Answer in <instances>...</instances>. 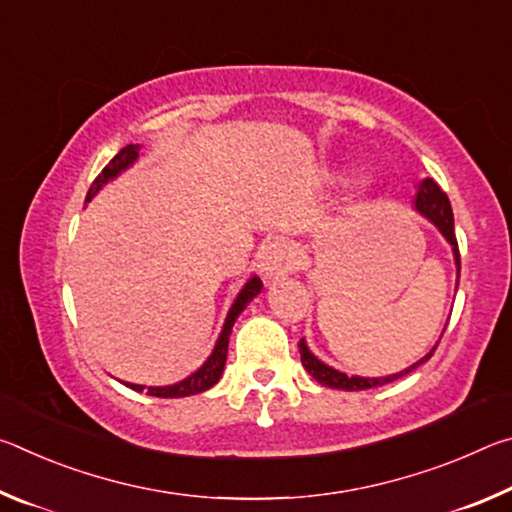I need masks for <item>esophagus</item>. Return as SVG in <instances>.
Listing matches in <instances>:
<instances>
[{"label": "esophagus", "mask_w": 512, "mask_h": 512, "mask_svg": "<svg viewBox=\"0 0 512 512\" xmlns=\"http://www.w3.org/2000/svg\"><path fill=\"white\" fill-rule=\"evenodd\" d=\"M259 273L264 275V280H275V277L284 275L291 268V255L289 246L284 239H268L262 244L257 253Z\"/></svg>", "instance_id": "esophagus-1"}]
</instances>
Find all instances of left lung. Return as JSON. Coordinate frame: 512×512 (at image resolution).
<instances>
[{"instance_id": "1", "label": "left lung", "mask_w": 512, "mask_h": 512, "mask_svg": "<svg viewBox=\"0 0 512 512\" xmlns=\"http://www.w3.org/2000/svg\"><path fill=\"white\" fill-rule=\"evenodd\" d=\"M413 205H415V210H418L422 216H427V219L433 225H436V228L440 230V235H443L447 239V244L452 246L454 262H456V273L461 275V255H458V241H456V232H454V214H452V205H449L447 194L436 183H433L431 178H424L422 183L418 185V192H415ZM298 348H300L302 366H305V370L318 381V384L329 386V388H341V391H366V388L391 384V381L400 379L404 375H409V372L418 368L420 363L429 361L433 357V352H436L438 343L433 345L429 354H424L420 361H415L413 366H409L406 370L395 372V375H388V377L345 375V372L334 370L332 366H327V363H323L318 357H314V354H311V350L307 348L305 339H300Z\"/></svg>"}]
</instances>
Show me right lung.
<instances>
[{"instance_id": "add662e5", "label": "right lung", "mask_w": 512, "mask_h": 512, "mask_svg": "<svg viewBox=\"0 0 512 512\" xmlns=\"http://www.w3.org/2000/svg\"><path fill=\"white\" fill-rule=\"evenodd\" d=\"M140 149H142L140 144L124 146V149H121L115 155V158H112L106 164V169H103L99 176H97V180H94V183H92L90 192H88V201H90L94 194L99 192L103 185L108 183V180L117 178L121 171L131 167V164L137 158H140ZM259 291H262V280H259L257 275H253L244 284V289L239 291L237 300L232 302L228 316H225V323H223V329H221V334H219V341H216L212 354H210V357H207V361L203 363L201 368H198L196 372H192V375L185 377L183 381H178V384H171V386H149V388H146V386H140V384H126V381H124V384L131 386L133 391H137V393H142L144 388H146V391H149V395H153V397H187V395H196V393L207 391V388H212L216 381L221 379V375H223L225 359H228V341H230V334H232V325H235V320L239 318L241 311L248 307V302L253 300Z\"/></svg>"}]
</instances>
